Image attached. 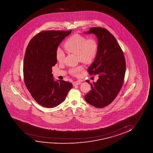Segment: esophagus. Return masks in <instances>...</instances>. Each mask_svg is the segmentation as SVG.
Returning <instances> with one entry per match:
<instances>
[{"label": "esophagus", "instance_id": "obj_1", "mask_svg": "<svg viewBox=\"0 0 153 153\" xmlns=\"http://www.w3.org/2000/svg\"><path fill=\"white\" fill-rule=\"evenodd\" d=\"M81 84V82L80 81V80H78V81H76V82H73V85L74 86H76V85H79V84Z\"/></svg>", "mask_w": 153, "mask_h": 153}]
</instances>
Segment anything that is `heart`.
<instances>
[{
	"label": "heart",
	"mask_w": 153,
	"mask_h": 153,
	"mask_svg": "<svg viewBox=\"0 0 153 153\" xmlns=\"http://www.w3.org/2000/svg\"><path fill=\"white\" fill-rule=\"evenodd\" d=\"M64 47L68 52L77 54L78 61L85 63L91 62L96 57L98 44L96 39L89 38L79 34H75L67 39L64 44ZM56 59L62 62L65 58V54L61 48L57 49ZM84 70L82 66L72 68L70 72L74 75H79Z\"/></svg>",
	"instance_id": "b5f03b06"
}]
</instances>
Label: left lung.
Instances as JSON below:
<instances>
[{"label":"left lung","mask_w":153,"mask_h":153,"mask_svg":"<svg viewBox=\"0 0 153 153\" xmlns=\"http://www.w3.org/2000/svg\"><path fill=\"white\" fill-rule=\"evenodd\" d=\"M86 33L96 34L98 49L94 61L88 68L89 75H98L96 82L85 96L86 101L97 108L112 102L123 86L126 71L123 52L114 36L106 29L91 27Z\"/></svg>","instance_id":"8db88e82"}]
</instances>
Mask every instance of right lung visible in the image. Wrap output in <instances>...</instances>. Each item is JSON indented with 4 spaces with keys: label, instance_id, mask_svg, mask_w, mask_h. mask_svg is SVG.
Returning <instances> with one entry per match:
<instances>
[{
    "label": "right lung",
    "instance_id": "obj_1",
    "mask_svg": "<svg viewBox=\"0 0 153 153\" xmlns=\"http://www.w3.org/2000/svg\"><path fill=\"white\" fill-rule=\"evenodd\" d=\"M71 30L42 31L30 40L23 61L25 86L36 102L52 108L65 100L73 87L68 82H54L53 66L57 63L56 52L59 44Z\"/></svg>",
    "mask_w": 153,
    "mask_h": 153
}]
</instances>
